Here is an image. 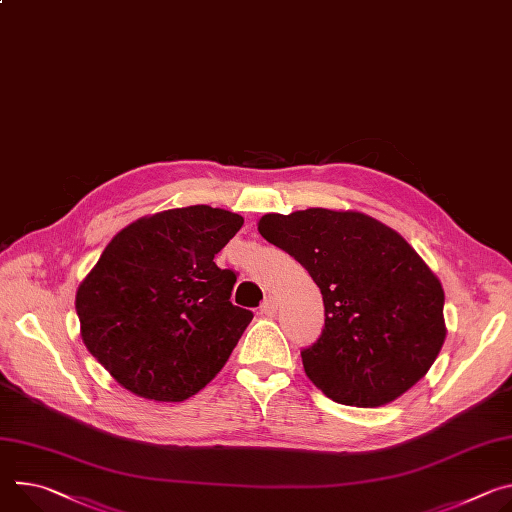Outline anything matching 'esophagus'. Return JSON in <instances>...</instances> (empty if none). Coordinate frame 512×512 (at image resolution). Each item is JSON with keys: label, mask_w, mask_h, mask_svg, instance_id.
I'll return each mask as SVG.
<instances>
[{"label": "esophagus", "mask_w": 512, "mask_h": 512, "mask_svg": "<svg viewBox=\"0 0 512 512\" xmlns=\"http://www.w3.org/2000/svg\"><path fill=\"white\" fill-rule=\"evenodd\" d=\"M277 312V298L275 296H267L261 304V314L263 316H275Z\"/></svg>", "instance_id": "34e87169"}]
</instances>
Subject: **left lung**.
<instances>
[{
	"instance_id": "8db88e82",
	"label": "left lung",
	"mask_w": 512,
	"mask_h": 512,
	"mask_svg": "<svg viewBox=\"0 0 512 512\" xmlns=\"http://www.w3.org/2000/svg\"><path fill=\"white\" fill-rule=\"evenodd\" d=\"M257 226L320 288L324 329L302 349L318 390L339 404L376 408L427 374L447 335L445 294L396 230L361 212L327 208L265 214Z\"/></svg>"
}]
</instances>
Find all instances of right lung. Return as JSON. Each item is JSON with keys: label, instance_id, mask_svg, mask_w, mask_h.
Masks as SVG:
<instances>
[{"label": "right lung", "instance_id": "add662e5", "mask_svg": "<svg viewBox=\"0 0 512 512\" xmlns=\"http://www.w3.org/2000/svg\"><path fill=\"white\" fill-rule=\"evenodd\" d=\"M243 216L188 206L138 218L108 243L75 296L81 339L136 396L198 394L237 347L251 310L230 302L237 273L214 255Z\"/></svg>", "mask_w": 512, "mask_h": 512}]
</instances>
